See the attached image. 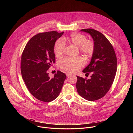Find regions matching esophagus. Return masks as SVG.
<instances>
[{
  "instance_id": "34e87169",
  "label": "esophagus",
  "mask_w": 133,
  "mask_h": 133,
  "mask_svg": "<svg viewBox=\"0 0 133 133\" xmlns=\"http://www.w3.org/2000/svg\"><path fill=\"white\" fill-rule=\"evenodd\" d=\"M66 76H67V77H68V76H70L71 74H70V73H69V72H66Z\"/></svg>"
}]
</instances>
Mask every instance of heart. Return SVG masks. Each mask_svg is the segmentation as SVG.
I'll return each instance as SVG.
<instances>
[{
	"mask_svg": "<svg viewBox=\"0 0 133 133\" xmlns=\"http://www.w3.org/2000/svg\"><path fill=\"white\" fill-rule=\"evenodd\" d=\"M85 35L80 33H72L69 37L70 42L75 46L79 47V50L86 55H91L94 50L95 46L92 42L86 41ZM66 43L63 38H59L55 42L54 45V52L57 57L62 55ZM85 61L82 57L75 58H64L58 62V66L62 69L68 72H74L78 71L85 65Z\"/></svg>",
	"mask_w": 133,
	"mask_h": 133,
	"instance_id": "b5f03b06",
	"label": "heart"
}]
</instances>
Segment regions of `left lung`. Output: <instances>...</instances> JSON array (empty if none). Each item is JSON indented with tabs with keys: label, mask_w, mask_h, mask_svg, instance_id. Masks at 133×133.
Segmentation results:
<instances>
[{
	"label": "left lung",
	"mask_w": 133,
	"mask_h": 133,
	"mask_svg": "<svg viewBox=\"0 0 133 133\" xmlns=\"http://www.w3.org/2000/svg\"><path fill=\"white\" fill-rule=\"evenodd\" d=\"M81 31L91 36L95 48L89 64L83 70L88 75L91 72L90 78L77 76L76 86L81 96L94 101L104 97L112 85L117 71V58L111 44L103 34L90 28Z\"/></svg>",
	"instance_id": "1"
}]
</instances>
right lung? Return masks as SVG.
Returning <instances> with one entry per match:
<instances>
[{
    "label": "right lung",
    "mask_w": 133,
    "mask_h": 133,
    "mask_svg": "<svg viewBox=\"0 0 133 133\" xmlns=\"http://www.w3.org/2000/svg\"><path fill=\"white\" fill-rule=\"evenodd\" d=\"M64 32L39 33L26 44L22 56L21 72L30 92L36 98L50 102L59 96L66 75L58 70L50 78L48 69L55 63L54 45Z\"/></svg>",
    "instance_id": "obj_1"
}]
</instances>
